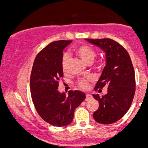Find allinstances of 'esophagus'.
Here are the masks:
<instances>
[{
  "label": "esophagus",
  "instance_id": "1",
  "mask_svg": "<svg viewBox=\"0 0 148 148\" xmlns=\"http://www.w3.org/2000/svg\"><path fill=\"white\" fill-rule=\"evenodd\" d=\"M91 99H92V96L90 94H87L86 95V101H88V100H90Z\"/></svg>",
  "mask_w": 148,
  "mask_h": 148
}]
</instances>
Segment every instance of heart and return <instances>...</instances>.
Segmentation results:
<instances>
[{"label": "heart", "mask_w": 148, "mask_h": 148, "mask_svg": "<svg viewBox=\"0 0 148 148\" xmlns=\"http://www.w3.org/2000/svg\"><path fill=\"white\" fill-rule=\"evenodd\" d=\"M75 52L87 64L92 63L95 59L97 56L95 51L88 46H80L75 49ZM69 58H70L69 55L67 53H64L62 56V59H61V67L63 72H66L67 70ZM92 80V78L90 76L80 79L78 81V86L82 89H88L89 87V82Z\"/></svg>", "instance_id": "obj_1"}]
</instances>
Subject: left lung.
Instances as JSON below:
<instances>
[{
    "label": "left lung",
    "mask_w": 148,
    "mask_h": 148,
    "mask_svg": "<svg viewBox=\"0 0 148 148\" xmlns=\"http://www.w3.org/2000/svg\"><path fill=\"white\" fill-rule=\"evenodd\" d=\"M101 48L106 53V64L95 90L108 87L102 97L92 95L99 101V108L93 113L97 123L110 125L121 119L130 109L136 90L134 69L128 52L111 39H86Z\"/></svg>",
    "instance_id": "left-lung-1"
}]
</instances>
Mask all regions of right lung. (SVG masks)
Masks as SVG:
<instances>
[{
	"mask_svg": "<svg viewBox=\"0 0 148 148\" xmlns=\"http://www.w3.org/2000/svg\"><path fill=\"white\" fill-rule=\"evenodd\" d=\"M72 42L59 40L47 45L37 55L30 74V92L35 109L45 122L55 127L72 123L75 108L86 99L81 91L70 90L66 97L58 90L63 76L62 52Z\"/></svg>",
	"mask_w": 148,
	"mask_h": 148,
	"instance_id": "obj_1",
	"label": "right lung"
}]
</instances>
